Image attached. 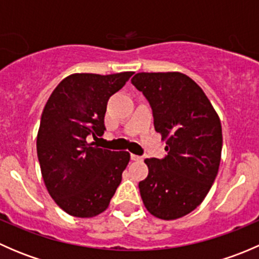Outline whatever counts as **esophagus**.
Here are the masks:
<instances>
[{
    "label": "esophagus",
    "instance_id": "esophagus-1",
    "mask_svg": "<svg viewBox=\"0 0 259 259\" xmlns=\"http://www.w3.org/2000/svg\"><path fill=\"white\" fill-rule=\"evenodd\" d=\"M130 158H132V160H134V161H139V160H142L143 156L135 155V154H132V155H130Z\"/></svg>",
    "mask_w": 259,
    "mask_h": 259
}]
</instances>
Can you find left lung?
Segmentation results:
<instances>
[{
    "mask_svg": "<svg viewBox=\"0 0 259 259\" xmlns=\"http://www.w3.org/2000/svg\"><path fill=\"white\" fill-rule=\"evenodd\" d=\"M132 83L150 104L168 151L164 159L144 160L149 174L139 183L143 203L159 219L182 218L204 200L218 174L221 120L200 86L182 72H139Z\"/></svg>",
    "mask_w": 259,
    "mask_h": 259,
    "instance_id": "8db88e82",
    "label": "left lung"
}]
</instances>
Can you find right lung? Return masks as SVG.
<instances>
[{
	"label": "right lung",
	"instance_id": "obj_1",
	"mask_svg": "<svg viewBox=\"0 0 259 259\" xmlns=\"http://www.w3.org/2000/svg\"><path fill=\"white\" fill-rule=\"evenodd\" d=\"M133 74H72L44 108L36 142L41 174L49 194L70 215L103 213L121 182L130 154L88 144L86 138L104 134L109 98Z\"/></svg>",
	"mask_w": 259,
	"mask_h": 259
}]
</instances>
